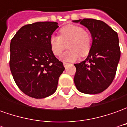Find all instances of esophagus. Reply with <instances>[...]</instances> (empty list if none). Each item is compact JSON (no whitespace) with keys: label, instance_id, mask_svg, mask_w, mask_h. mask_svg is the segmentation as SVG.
Here are the masks:
<instances>
[{"label":"esophagus","instance_id":"esophagus-1","mask_svg":"<svg viewBox=\"0 0 127 127\" xmlns=\"http://www.w3.org/2000/svg\"><path fill=\"white\" fill-rule=\"evenodd\" d=\"M63 64H64V68L66 69L67 68V66H69V63H63Z\"/></svg>","mask_w":127,"mask_h":127}]
</instances>
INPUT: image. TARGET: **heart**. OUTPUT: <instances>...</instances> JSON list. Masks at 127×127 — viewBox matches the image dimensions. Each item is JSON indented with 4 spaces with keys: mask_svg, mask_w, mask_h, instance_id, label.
I'll return each instance as SVG.
<instances>
[{
    "mask_svg": "<svg viewBox=\"0 0 127 127\" xmlns=\"http://www.w3.org/2000/svg\"><path fill=\"white\" fill-rule=\"evenodd\" d=\"M60 35L52 36L50 39V47L56 56H60L66 48L69 50L61 56L64 62H74L80 56L87 55L91 47V35L82 27L69 24L59 31Z\"/></svg>",
    "mask_w": 127,
    "mask_h": 127,
    "instance_id": "b5f03b06",
    "label": "heart"
}]
</instances>
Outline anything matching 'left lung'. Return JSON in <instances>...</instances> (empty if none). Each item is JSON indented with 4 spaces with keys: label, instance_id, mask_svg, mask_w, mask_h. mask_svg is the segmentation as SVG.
Here are the masks:
<instances>
[{
    "label": "left lung",
    "instance_id": "1",
    "mask_svg": "<svg viewBox=\"0 0 127 127\" xmlns=\"http://www.w3.org/2000/svg\"><path fill=\"white\" fill-rule=\"evenodd\" d=\"M88 29L92 45L87 58L75 64L74 82L85 94L102 93L112 84L120 57L118 34L106 23L95 19L73 20Z\"/></svg>",
    "mask_w": 127,
    "mask_h": 127
}]
</instances>
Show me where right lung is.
<instances>
[{
  "label": "right lung",
  "mask_w": 127,
  "mask_h": 127,
  "mask_svg": "<svg viewBox=\"0 0 127 127\" xmlns=\"http://www.w3.org/2000/svg\"><path fill=\"white\" fill-rule=\"evenodd\" d=\"M58 27L54 22L27 24L11 39V74L19 88L32 98H43L54 93L65 69L50 47V39Z\"/></svg>",
  "instance_id": "right-lung-1"
}]
</instances>
